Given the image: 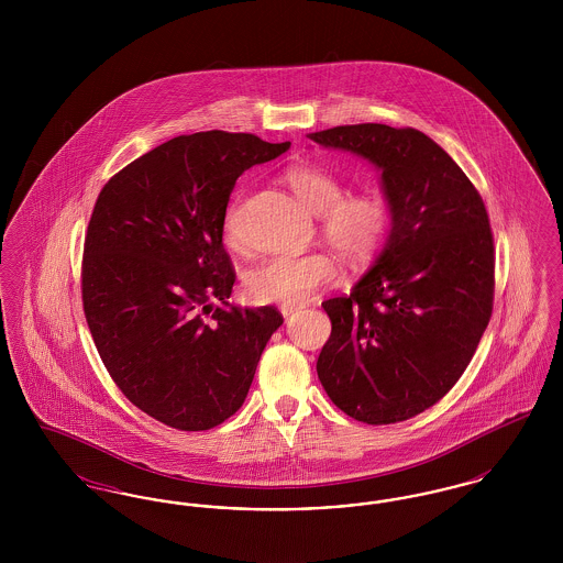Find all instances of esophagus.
Returning a JSON list of instances; mask_svg holds the SVG:
<instances>
[{
  "label": "esophagus",
  "instance_id": "34e87169",
  "mask_svg": "<svg viewBox=\"0 0 563 563\" xmlns=\"http://www.w3.org/2000/svg\"><path fill=\"white\" fill-rule=\"evenodd\" d=\"M297 310H299V308H297V306H287V303H285V306H280V314H283V317H285V319H289V317H294L295 312H297Z\"/></svg>",
  "mask_w": 563,
  "mask_h": 563
}]
</instances>
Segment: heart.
<instances>
[{
	"mask_svg": "<svg viewBox=\"0 0 563 563\" xmlns=\"http://www.w3.org/2000/svg\"><path fill=\"white\" fill-rule=\"evenodd\" d=\"M287 184L306 209L321 214V232L344 260L365 264L374 260L390 232V209L375 191L349 194L340 177L319 164H295ZM236 202L228 207L223 230L234 241ZM338 278L335 262L321 251L303 255H276L249 272L246 291L262 303H306Z\"/></svg>",
	"mask_w": 563,
	"mask_h": 563,
	"instance_id": "obj_1",
	"label": "heart"
}]
</instances>
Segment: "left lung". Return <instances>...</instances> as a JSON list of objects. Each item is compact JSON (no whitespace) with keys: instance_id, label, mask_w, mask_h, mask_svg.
<instances>
[{"instance_id":"1","label":"left lung","mask_w":563,"mask_h":563,"mask_svg":"<svg viewBox=\"0 0 563 563\" xmlns=\"http://www.w3.org/2000/svg\"><path fill=\"white\" fill-rule=\"evenodd\" d=\"M382 170L393 230L331 319L317 372L329 399L365 424L409 420L468 367L494 306V236L482 196L416 129L350 124L308 134Z\"/></svg>"}]
</instances>
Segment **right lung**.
Returning <instances> with one entry per match:
<instances>
[{
    "instance_id": "1",
    "label": "right lung",
    "mask_w": 563,
    "mask_h": 563,
    "mask_svg": "<svg viewBox=\"0 0 563 563\" xmlns=\"http://www.w3.org/2000/svg\"><path fill=\"white\" fill-rule=\"evenodd\" d=\"M289 145L181 134L115 173L97 198L81 260L86 322L115 386L170 429L234 416L283 324L274 306L228 301L236 272L223 217L242 173Z\"/></svg>"
}]
</instances>
